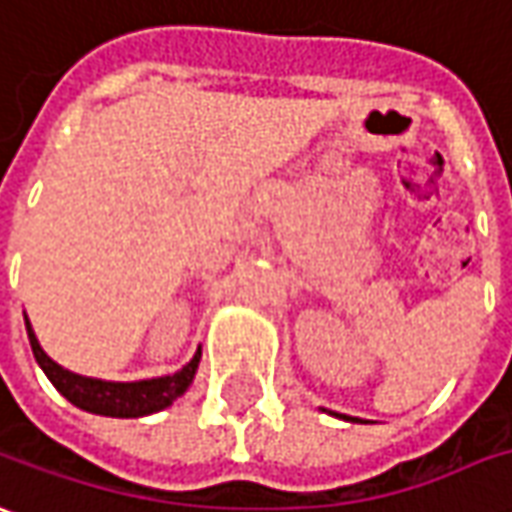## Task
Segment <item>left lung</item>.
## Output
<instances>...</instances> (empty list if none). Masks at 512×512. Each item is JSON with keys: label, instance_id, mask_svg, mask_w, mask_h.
<instances>
[{"label": "left lung", "instance_id": "1", "mask_svg": "<svg viewBox=\"0 0 512 512\" xmlns=\"http://www.w3.org/2000/svg\"><path fill=\"white\" fill-rule=\"evenodd\" d=\"M344 420H356V417H344Z\"/></svg>", "mask_w": 512, "mask_h": 512}]
</instances>
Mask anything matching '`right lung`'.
I'll use <instances>...</instances> for the list:
<instances>
[{
	"instance_id": "1",
	"label": "right lung",
	"mask_w": 512,
	"mask_h": 512,
	"mask_svg": "<svg viewBox=\"0 0 512 512\" xmlns=\"http://www.w3.org/2000/svg\"><path fill=\"white\" fill-rule=\"evenodd\" d=\"M24 328H27V339H30L38 367L50 378L52 387L58 389L72 406H78L83 412H92V415L145 417L162 412L190 389L193 378H196L198 361H201V347H198L196 356L190 358L179 373L145 378V381H103V378L72 373V370L61 367L58 361H52L44 353V347L38 344L36 330H33L27 316H24Z\"/></svg>"
}]
</instances>
